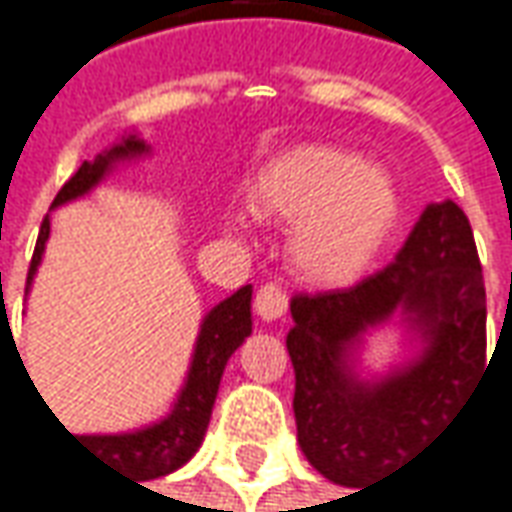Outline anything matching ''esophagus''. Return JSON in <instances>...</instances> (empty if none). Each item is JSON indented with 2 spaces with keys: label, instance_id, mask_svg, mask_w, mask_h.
I'll use <instances>...</instances> for the list:
<instances>
[{
  "label": "esophagus",
  "instance_id": "34e87169",
  "mask_svg": "<svg viewBox=\"0 0 512 512\" xmlns=\"http://www.w3.org/2000/svg\"><path fill=\"white\" fill-rule=\"evenodd\" d=\"M286 306H289V297H286V291L280 289V286L266 283V286L257 289L255 311L263 320H277V317H283V314H286Z\"/></svg>",
  "mask_w": 512,
  "mask_h": 512
}]
</instances>
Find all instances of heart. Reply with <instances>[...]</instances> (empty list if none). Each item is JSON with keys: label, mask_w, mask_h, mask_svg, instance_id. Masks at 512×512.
Listing matches in <instances>:
<instances>
[{"label": "heart", "mask_w": 512, "mask_h": 512, "mask_svg": "<svg viewBox=\"0 0 512 512\" xmlns=\"http://www.w3.org/2000/svg\"><path fill=\"white\" fill-rule=\"evenodd\" d=\"M255 215L294 226L291 272L311 286L360 277L399 218V189L360 152L309 144L283 152L249 186Z\"/></svg>", "instance_id": "1"}]
</instances>
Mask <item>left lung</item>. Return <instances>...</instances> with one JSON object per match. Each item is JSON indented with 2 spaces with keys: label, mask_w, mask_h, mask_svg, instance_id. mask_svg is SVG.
<instances>
[{
  "label": "left lung",
  "mask_w": 512,
  "mask_h": 512,
  "mask_svg": "<svg viewBox=\"0 0 512 512\" xmlns=\"http://www.w3.org/2000/svg\"><path fill=\"white\" fill-rule=\"evenodd\" d=\"M394 313L423 351L388 378L362 380L353 348ZM291 320L297 442L314 470L360 487L405 465L485 374V280L467 215L453 201L425 206L394 263L351 289L297 294Z\"/></svg>",
  "instance_id": "1"
}]
</instances>
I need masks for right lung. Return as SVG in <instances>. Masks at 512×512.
I'll use <instances>...</instances> for the list:
<instances>
[{"mask_svg": "<svg viewBox=\"0 0 512 512\" xmlns=\"http://www.w3.org/2000/svg\"><path fill=\"white\" fill-rule=\"evenodd\" d=\"M147 152H150V147L144 144V138L124 135L110 150L98 152L93 161H84L76 169V175L59 189L50 209L87 195L93 186L101 184V178L115 164L133 161V158L147 155ZM47 238H50V215H45L42 232H39L36 249H33L30 272H27V289H30L33 274L42 263ZM249 334H252V286H243L203 317L184 388L178 394L175 408L161 422L133 433H104V436H73L70 433V436L79 439L84 450L98 456L101 462L118 465L121 470L133 473L144 482L178 470L195 456V450L201 448L203 433H206L209 416H212V405L218 397L223 368ZM13 345H16V340H13Z\"/></svg>", "mask_w": 512, "mask_h": 512, "instance_id": "add662e5", "label": "right lung"}]
</instances>
